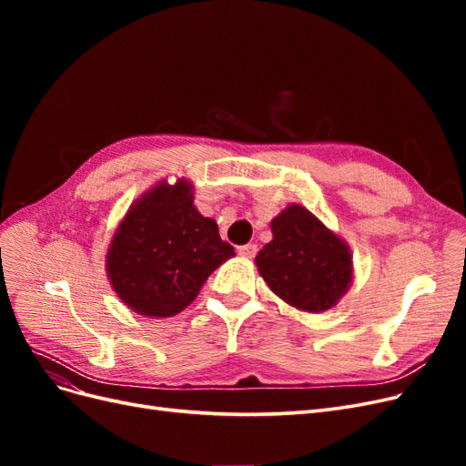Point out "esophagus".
Segmentation results:
<instances>
[{"label":"esophagus","mask_w":466,"mask_h":466,"mask_svg":"<svg viewBox=\"0 0 466 466\" xmlns=\"http://www.w3.org/2000/svg\"><path fill=\"white\" fill-rule=\"evenodd\" d=\"M257 252H258V247L255 243H248V245L238 247V255L245 257V258H255Z\"/></svg>","instance_id":"34e87169"}]
</instances>
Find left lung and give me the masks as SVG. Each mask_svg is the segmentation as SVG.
I'll return each instance as SVG.
<instances>
[{
  "instance_id": "obj_1",
  "label": "left lung",
  "mask_w": 466,
  "mask_h": 466,
  "mask_svg": "<svg viewBox=\"0 0 466 466\" xmlns=\"http://www.w3.org/2000/svg\"><path fill=\"white\" fill-rule=\"evenodd\" d=\"M272 233L257 257L268 288L309 313L334 307L351 281V257L342 238L298 204L272 221Z\"/></svg>"
}]
</instances>
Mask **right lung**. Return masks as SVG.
<instances>
[{
	"label": "right lung",
	"instance_id": "obj_1",
	"mask_svg": "<svg viewBox=\"0 0 466 466\" xmlns=\"http://www.w3.org/2000/svg\"><path fill=\"white\" fill-rule=\"evenodd\" d=\"M178 180L137 200L112 238L106 266L118 298L146 317H171L194 301L216 268L235 255L218 223L194 208Z\"/></svg>",
	"mask_w": 466,
	"mask_h": 466
}]
</instances>
